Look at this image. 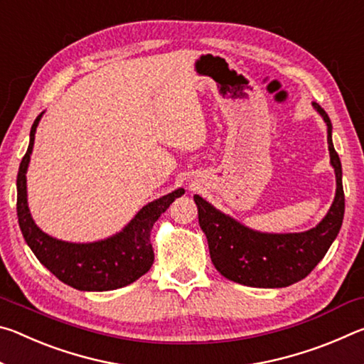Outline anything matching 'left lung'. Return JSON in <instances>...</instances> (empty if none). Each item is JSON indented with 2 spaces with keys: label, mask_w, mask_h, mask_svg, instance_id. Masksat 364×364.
<instances>
[{
  "label": "left lung",
  "mask_w": 364,
  "mask_h": 364,
  "mask_svg": "<svg viewBox=\"0 0 364 364\" xmlns=\"http://www.w3.org/2000/svg\"><path fill=\"white\" fill-rule=\"evenodd\" d=\"M313 107L328 125L331 165L336 171L337 184L329 212L315 228L304 232H260L220 212L200 196H194L210 258L226 279L263 289L291 286L311 273L341 231L345 212L341 159L332 144V125L328 114L316 102H313Z\"/></svg>",
  "instance_id": "1"
}]
</instances>
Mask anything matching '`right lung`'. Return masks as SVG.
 <instances>
[{"label":"right lung","mask_w":364,"mask_h":364,"mask_svg":"<svg viewBox=\"0 0 364 364\" xmlns=\"http://www.w3.org/2000/svg\"><path fill=\"white\" fill-rule=\"evenodd\" d=\"M43 112L36 117L30 130L28 149L17 173V218L23 239L41 264L59 281L78 291H114L132 284L151 269L154 250L151 230L176 197L184 194L183 188L149 202L134 215L120 232L107 239L88 244L65 242L43 232L28 210L27 168L33 151L35 133Z\"/></svg>","instance_id":"add662e5"}]
</instances>
